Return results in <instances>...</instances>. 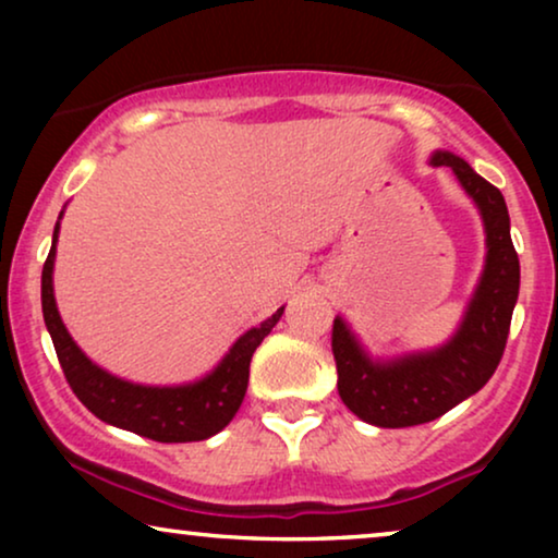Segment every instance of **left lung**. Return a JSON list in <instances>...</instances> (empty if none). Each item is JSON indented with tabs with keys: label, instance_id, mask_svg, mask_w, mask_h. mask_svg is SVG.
<instances>
[{
	"label": "left lung",
	"instance_id": "1",
	"mask_svg": "<svg viewBox=\"0 0 558 558\" xmlns=\"http://www.w3.org/2000/svg\"><path fill=\"white\" fill-rule=\"evenodd\" d=\"M432 165L452 167L477 203L485 220L487 262L460 330L434 353L373 363L357 348L345 323L340 317L332 323L340 399L363 422L384 429L432 422L490 380L506 350L521 287V264L510 241V218L500 190L452 151H437Z\"/></svg>",
	"mask_w": 558,
	"mask_h": 558
}]
</instances>
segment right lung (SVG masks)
Returning <instances> with one entry per match:
<instances>
[{"mask_svg": "<svg viewBox=\"0 0 558 558\" xmlns=\"http://www.w3.org/2000/svg\"><path fill=\"white\" fill-rule=\"evenodd\" d=\"M58 223L52 231V246L43 266V317L56 345L60 368L68 386L83 407L101 422L129 429L155 441H201L218 434L239 411L248 388V365L254 350L279 323L284 307L266 323L239 338L208 378L190 386L157 388L136 386L106 373L88 361L68 335L52 296V262H56Z\"/></svg>", "mask_w": 558, "mask_h": 558, "instance_id": "add662e5", "label": "right lung"}]
</instances>
